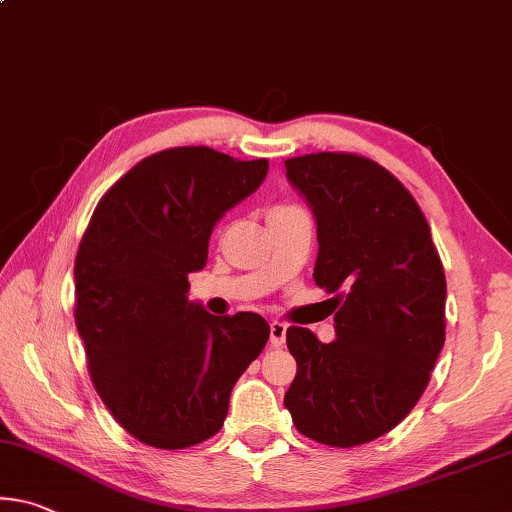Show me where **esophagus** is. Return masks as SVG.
<instances>
[{
	"label": "esophagus",
	"mask_w": 512,
	"mask_h": 512,
	"mask_svg": "<svg viewBox=\"0 0 512 512\" xmlns=\"http://www.w3.org/2000/svg\"><path fill=\"white\" fill-rule=\"evenodd\" d=\"M285 337H287V326L285 323H280V321H273L271 323V346L273 348H280L282 344H285Z\"/></svg>",
	"instance_id": "1"
}]
</instances>
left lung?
I'll return each instance as SVG.
<instances>
[{
  "mask_svg": "<svg viewBox=\"0 0 512 512\" xmlns=\"http://www.w3.org/2000/svg\"><path fill=\"white\" fill-rule=\"evenodd\" d=\"M316 218L314 282L330 298L335 335L287 330L298 371L285 405L314 442L367 444L408 417L444 346V269L417 200L360 154L285 161Z\"/></svg>",
  "mask_w": 512,
  "mask_h": 512,
  "instance_id": "left-lung-1",
  "label": "left lung"
}]
</instances>
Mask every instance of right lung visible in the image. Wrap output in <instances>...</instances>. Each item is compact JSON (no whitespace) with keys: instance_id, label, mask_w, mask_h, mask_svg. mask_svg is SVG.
Instances as JSON below:
<instances>
[{"instance_id":"1","label":"right lung","mask_w":512,"mask_h":512,"mask_svg":"<svg viewBox=\"0 0 512 512\" xmlns=\"http://www.w3.org/2000/svg\"><path fill=\"white\" fill-rule=\"evenodd\" d=\"M269 161L205 145L136 164L97 202L75 259V323L100 399L157 449L221 431L232 387L271 330L255 312L214 316L189 300L227 209L259 189Z\"/></svg>"}]
</instances>
